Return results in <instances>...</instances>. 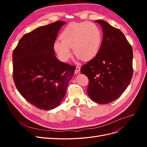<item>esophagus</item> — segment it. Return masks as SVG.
<instances>
[{
	"label": "esophagus",
	"mask_w": 147,
	"mask_h": 147,
	"mask_svg": "<svg viewBox=\"0 0 147 147\" xmlns=\"http://www.w3.org/2000/svg\"><path fill=\"white\" fill-rule=\"evenodd\" d=\"M80 67L79 66H77L76 67V69L75 70V74H77L80 72Z\"/></svg>",
	"instance_id": "obj_1"
}]
</instances>
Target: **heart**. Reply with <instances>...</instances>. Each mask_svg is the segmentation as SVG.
Returning <instances> with one entry per match:
<instances>
[{"mask_svg":"<svg viewBox=\"0 0 147 147\" xmlns=\"http://www.w3.org/2000/svg\"><path fill=\"white\" fill-rule=\"evenodd\" d=\"M61 42L54 43V49L59 58L67 61L71 56L70 48L75 56L83 60L94 57L100 47L102 33L97 25L88 22L69 24L61 33Z\"/></svg>","mask_w":147,"mask_h":147,"instance_id":"1","label":"heart"}]
</instances>
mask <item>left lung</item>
Instances as JSON below:
<instances>
[{"mask_svg":"<svg viewBox=\"0 0 147 147\" xmlns=\"http://www.w3.org/2000/svg\"><path fill=\"white\" fill-rule=\"evenodd\" d=\"M103 39L95 57L83 65L81 72L89 78L87 92L97 103L106 104L118 99L132 77L131 45L121 30L103 20H96Z\"/></svg>","mask_w":147,"mask_h":147,"instance_id":"obj_1","label":"left lung"}]
</instances>
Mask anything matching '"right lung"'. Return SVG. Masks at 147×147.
I'll return each instance as SVG.
<instances>
[{"label": "right lung", "instance_id": "obj_1", "mask_svg": "<svg viewBox=\"0 0 147 147\" xmlns=\"http://www.w3.org/2000/svg\"><path fill=\"white\" fill-rule=\"evenodd\" d=\"M65 23L57 21L26 34L13 52L17 90L39 109L51 110L61 104L74 74L75 67L57 59L53 49L59 30Z\"/></svg>", "mask_w": 147, "mask_h": 147}]
</instances>
